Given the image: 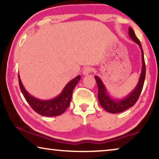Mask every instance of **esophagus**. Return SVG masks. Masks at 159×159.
<instances>
[{
    "mask_svg": "<svg viewBox=\"0 0 159 159\" xmlns=\"http://www.w3.org/2000/svg\"><path fill=\"white\" fill-rule=\"evenodd\" d=\"M92 68L90 66H87V67H84L83 69V71H82V74H83L84 75H88L90 74L91 71H92Z\"/></svg>",
    "mask_w": 159,
    "mask_h": 159,
    "instance_id": "obj_1",
    "label": "esophagus"
}]
</instances>
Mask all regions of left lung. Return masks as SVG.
<instances>
[{
  "instance_id": "1",
  "label": "left lung",
  "mask_w": 159,
  "mask_h": 159,
  "mask_svg": "<svg viewBox=\"0 0 159 159\" xmlns=\"http://www.w3.org/2000/svg\"><path fill=\"white\" fill-rule=\"evenodd\" d=\"M129 35L133 41H134L141 49V53H142V60H143V67L142 71H141L140 77L139 79V82L135 88L129 93V95L125 97L123 99L114 100L111 98L108 94L107 90L105 85H104L101 80L98 77L95 76V81L97 82L98 88V98L99 103L101 106L103 107V109H105L106 111L111 113V114H118L128 109L132 106H133L138 101L141 91L143 90V84L145 78V64L144 60V55H143V51L142 48V45L139 40V39L137 38L135 34H134V30L131 27H129Z\"/></svg>"
}]
</instances>
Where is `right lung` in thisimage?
<instances>
[{"instance_id": "add662e5", "label": "right lung", "mask_w": 159, "mask_h": 159, "mask_svg": "<svg viewBox=\"0 0 159 159\" xmlns=\"http://www.w3.org/2000/svg\"><path fill=\"white\" fill-rule=\"evenodd\" d=\"M18 77L19 88L26 101L34 111L38 113V114L45 116H59L66 110L70 104L74 88H75L81 78L80 75H78L77 77L71 80L66 84L59 95L53 99L45 101V100L36 98L30 95L24 88L20 77H19V75H18Z\"/></svg>"}]
</instances>
